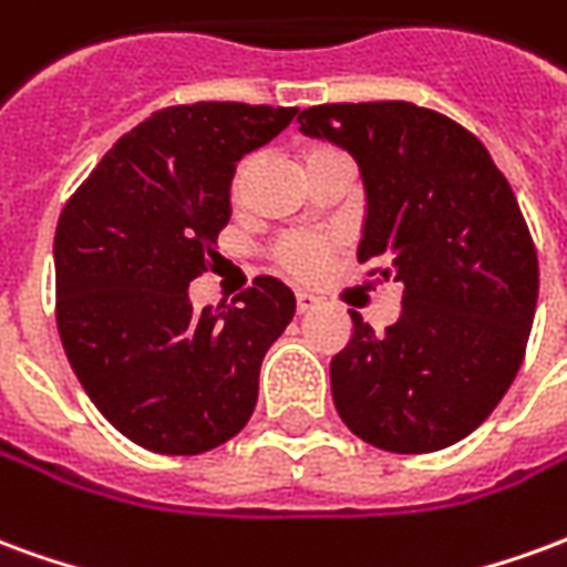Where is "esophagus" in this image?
I'll list each match as a JSON object with an SVG mask.
<instances>
[{
	"label": "esophagus",
	"instance_id": "obj_1",
	"mask_svg": "<svg viewBox=\"0 0 567 567\" xmlns=\"http://www.w3.org/2000/svg\"><path fill=\"white\" fill-rule=\"evenodd\" d=\"M316 307H319V297L309 291H297V312H312Z\"/></svg>",
	"mask_w": 567,
	"mask_h": 567
}]
</instances>
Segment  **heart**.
<instances>
[{
	"mask_svg": "<svg viewBox=\"0 0 567 567\" xmlns=\"http://www.w3.org/2000/svg\"><path fill=\"white\" fill-rule=\"evenodd\" d=\"M324 154H333L331 148H312L309 151V161H316V157H324ZM255 157H246V161L236 166L234 182H230V194L236 199L246 194V185L251 173H255ZM333 251L331 239H324V236H288L279 251H276V258H279V267H282L288 276H295V279H312V276H319V270L324 267V260Z\"/></svg>",
	"mask_w": 567,
	"mask_h": 567,
	"instance_id": "1",
	"label": "heart"
}]
</instances>
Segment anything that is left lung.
I'll return each instance as SVG.
<instances>
[{
  "label": "left lung",
  "mask_w": 567,
  "mask_h": 567,
  "mask_svg": "<svg viewBox=\"0 0 567 567\" xmlns=\"http://www.w3.org/2000/svg\"><path fill=\"white\" fill-rule=\"evenodd\" d=\"M297 124L355 157L358 260H380L382 279L404 285L385 333L349 312L333 406L377 450H446L486 422L523 364L537 255L519 203L483 142L422 105H312Z\"/></svg>",
  "instance_id": "obj_1"
}]
</instances>
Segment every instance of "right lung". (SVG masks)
Returning a JSON list of instances; mask_svg holds the SVG:
<instances>
[{
  "instance_id": "right-lung-1",
  "label": "right lung",
  "mask_w": 567,
  "mask_h": 567,
  "mask_svg": "<svg viewBox=\"0 0 567 567\" xmlns=\"http://www.w3.org/2000/svg\"><path fill=\"white\" fill-rule=\"evenodd\" d=\"M295 115L246 103L163 109L109 148L56 221L69 364L96 410L145 450H215L255 413L260 361L295 319V291L260 276L236 307L194 309L187 285L230 221L236 163Z\"/></svg>"
}]
</instances>
